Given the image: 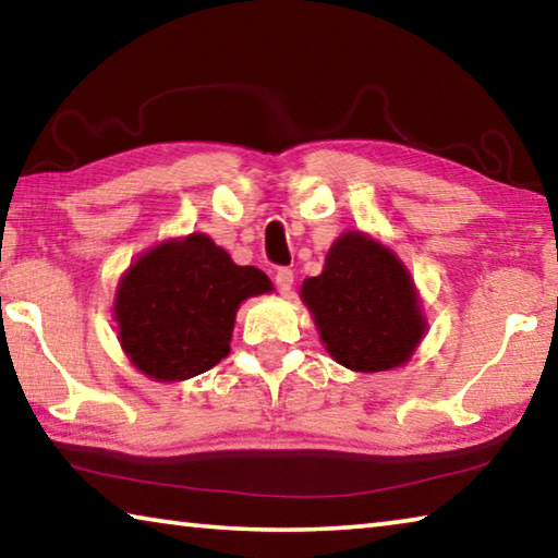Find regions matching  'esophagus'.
I'll return each mask as SVG.
<instances>
[{"instance_id":"34e87169","label":"esophagus","mask_w":558,"mask_h":558,"mask_svg":"<svg viewBox=\"0 0 558 558\" xmlns=\"http://www.w3.org/2000/svg\"><path fill=\"white\" fill-rule=\"evenodd\" d=\"M292 282H295V272H292L290 268H280L276 272V288H278L280 295H290Z\"/></svg>"}]
</instances>
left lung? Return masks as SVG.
I'll return each mask as SVG.
<instances>
[{
  "mask_svg": "<svg viewBox=\"0 0 558 558\" xmlns=\"http://www.w3.org/2000/svg\"><path fill=\"white\" fill-rule=\"evenodd\" d=\"M300 298L337 364L352 372H389L409 362L426 335L411 272L391 248L362 231L342 233L317 278Z\"/></svg>",
  "mask_w": 558,
  "mask_h": 558,
  "instance_id": "1",
  "label": "left lung"
}]
</instances>
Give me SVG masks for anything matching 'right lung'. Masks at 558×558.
<instances>
[{
	"mask_svg": "<svg viewBox=\"0 0 558 558\" xmlns=\"http://www.w3.org/2000/svg\"><path fill=\"white\" fill-rule=\"evenodd\" d=\"M270 290L266 272L235 266L209 235L165 241L132 263L120 280L112 307L118 339L149 379H192L231 352L241 302Z\"/></svg>",
	"mask_w": 558,
	"mask_h": 558,
	"instance_id": "1",
	"label": "right lung"
}]
</instances>
